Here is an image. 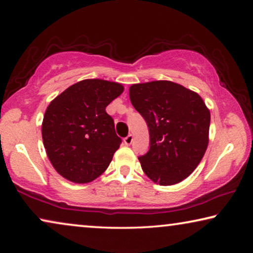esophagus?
Returning <instances> with one entry per match:
<instances>
[{"instance_id":"esophagus-1","label":"esophagus","mask_w":253,"mask_h":253,"mask_svg":"<svg viewBox=\"0 0 253 253\" xmlns=\"http://www.w3.org/2000/svg\"><path fill=\"white\" fill-rule=\"evenodd\" d=\"M132 139H134V136H132L131 134H129L127 137H125V138H124V143H125L127 146H129V145L132 143Z\"/></svg>"}]
</instances>
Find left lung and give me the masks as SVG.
I'll list each match as a JSON object with an SVG mask.
<instances>
[{"instance_id":"left-lung-1","label":"left lung","mask_w":253,"mask_h":253,"mask_svg":"<svg viewBox=\"0 0 253 253\" xmlns=\"http://www.w3.org/2000/svg\"><path fill=\"white\" fill-rule=\"evenodd\" d=\"M134 108L147 123L151 146L138 160L154 183L174 185L193 173L209 144L211 115L202 98L169 80L129 87Z\"/></svg>"}]
</instances>
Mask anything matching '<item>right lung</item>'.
I'll list each match as a JSON object with an SVG mask.
<instances>
[{
  "label": "right lung",
  "instance_id": "1",
  "mask_svg": "<svg viewBox=\"0 0 253 253\" xmlns=\"http://www.w3.org/2000/svg\"><path fill=\"white\" fill-rule=\"evenodd\" d=\"M124 85L85 79L70 85L50 102L42 122V140L51 164L62 177L84 184L108 168L122 139L106 107Z\"/></svg>",
  "mask_w": 253,
  "mask_h": 253
}]
</instances>
